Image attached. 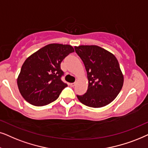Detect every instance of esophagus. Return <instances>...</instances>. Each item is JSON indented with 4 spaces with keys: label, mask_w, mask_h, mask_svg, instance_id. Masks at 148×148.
Returning a JSON list of instances; mask_svg holds the SVG:
<instances>
[{
    "label": "esophagus",
    "mask_w": 148,
    "mask_h": 148,
    "mask_svg": "<svg viewBox=\"0 0 148 148\" xmlns=\"http://www.w3.org/2000/svg\"><path fill=\"white\" fill-rule=\"evenodd\" d=\"M70 86H72V87H74V86L76 85V82H73V83H70Z\"/></svg>",
    "instance_id": "esophagus-1"
}]
</instances>
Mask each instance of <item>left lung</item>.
<instances>
[{
  "instance_id": "obj_1",
  "label": "left lung",
  "mask_w": 148,
  "mask_h": 148,
  "mask_svg": "<svg viewBox=\"0 0 148 148\" xmlns=\"http://www.w3.org/2000/svg\"><path fill=\"white\" fill-rule=\"evenodd\" d=\"M84 63L88 86L86 93L77 95L84 105L101 108L114 100L122 89L124 76L117 59L111 53L96 45L75 47Z\"/></svg>"
}]
</instances>
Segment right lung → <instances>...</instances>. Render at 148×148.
Here are the masks:
<instances>
[{"instance_id": "add662e5", "label": "right lung", "mask_w": 148, "mask_h": 148, "mask_svg": "<svg viewBox=\"0 0 148 148\" xmlns=\"http://www.w3.org/2000/svg\"><path fill=\"white\" fill-rule=\"evenodd\" d=\"M74 48L69 45L49 44L28 57L17 78L19 92L26 101L43 106L56 101L68 84L61 78V62Z\"/></svg>"}]
</instances>
